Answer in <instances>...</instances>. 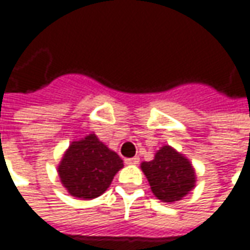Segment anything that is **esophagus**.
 Returning a JSON list of instances; mask_svg holds the SVG:
<instances>
[{"label":"esophagus","mask_w":250,"mask_h":250,"mask_svg":"<svg viewBox=\"0 0 250 250\" xmlns=\"http://www.w3.org/2000/svg\"><path fill=\"white\" fill-rule=\"evenodd\" d=\"M125 165H137L138 162H140V158H137V156H134V158H130V159H125Z\"/></svg>","instance_id":"esophagus-1"}]
</instances>
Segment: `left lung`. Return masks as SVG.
<instances>
[{
	"label": "left lung",
	"instance_id": "left-lung-1",
	"mask_svg": "<svg viewBox=\"0 0 250 250\" xmlns=\"http://www.w3.org/2000/svg\"><path fill=\"white\" fill-rule=\"evenodd\" d=\"M141 170L151 185L152 194L159 201H181L196 185V173L188 158L170 145L156 151L151 162H142Z\"/></svg>",
	"mask_w": 250,
	"mask_h": 250
}]
</instances>
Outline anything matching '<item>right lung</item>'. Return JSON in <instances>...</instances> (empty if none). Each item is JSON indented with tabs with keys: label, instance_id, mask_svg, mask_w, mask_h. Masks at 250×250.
Masks as SVG:
<instances>
[{
	"label": "right lung",
	"instance_id": "1",
	"mask_svg": "<svg viewBox=\"0 0 250 250\" xmlns=\"http://www.w3.org/2000/svg\"><path fill=\"white\" fill-rule=\"evenodd\" d=\"M123 160L94 133L73 141L58 165V176L67 192L79 199H94L104 194Z\"/></svg>",
	"mask_w": 250,
	"mask_h": 250
}]
</instances>
